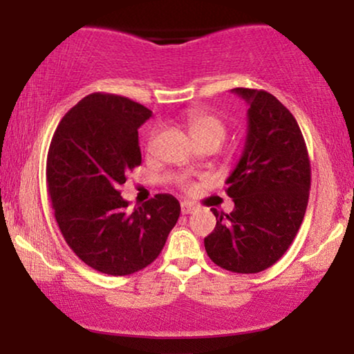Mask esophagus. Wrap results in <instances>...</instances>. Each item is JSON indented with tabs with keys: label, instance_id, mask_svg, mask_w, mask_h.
Listing matches in <instances>:
<instances>
[{
	"label": "esophagus",
	"instance_id": "1",
	"mask_svg": "<svg viewBox=\"0 0 354 354\" xmlns=\"http://www.w3.org/2000/svg\"><path fill=\"white\" fill-rule=\"evenodd\" d=\"M180 209H182V214H192L193 211L196 209L195 207V205H192V203H182V206H180Z\"/></svg>",
	"mask_w": 354,
	"mask_h": 354
}]
</instances>
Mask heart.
I'll return each mask as SVG.
<instances>
[{"label":"heart","mask_w":354,"mask_h":354,"mask_svg":"<svg viewBox=\"0 0 354 354\" xmlns=\"http://www.w3.org/2000/svg\"><path fill=\"white\" fill-rule=\"evenodd\" d=\"M185 122L188 133H190L193 142H195L198 147H203V145H214V147H219L222 140L225 138V122L219 118V115L212 113V111L203 108H192L187 113ZM180 185L185 188L192 187L190 182H187L185 178H180Z\"/></svg>","instance_id":"1"}]
</instances>
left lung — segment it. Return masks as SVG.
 I'll return each mask as SVG.
<instances>
[{"mask_svg":"<svg viewBox=\"0 0 354 354\" xmlns=\"http://www.w3.org/2000/svg\"><path fill=\"white\" fill-rule=\"evenodd\" d=\"M248 103V130L239 164L227 178L235 203L224 214L211 209L216 227L206 253L222 269L256 274L282 258L306 212L311 166L293 114L264 90H232Z\"/></svg>","mask_w":354,"mask_h":354,"instance_id":"1","label":"left lung"}]
</instances>
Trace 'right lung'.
I'll return each mask as SVG.
<instances>
[{"instance_id": "right-lung-1", "label": "right lung", "mask_w": 354, "mask_h": 354, "mask_svg": "<svg viewBox=\"0 0 354 354\" xmlns=\"http://www.w3.org/2000/svg\"><path fill=\"white\" fill-rule=\"evenodd\" d=\"M143 104L91 93L61 119L46 161L55 217L71 250L108 275L151 264L177 224V198L159 193L130 212L119 187L142 164L138 129L151 118Z\"/></svg>"}]
</instances>
